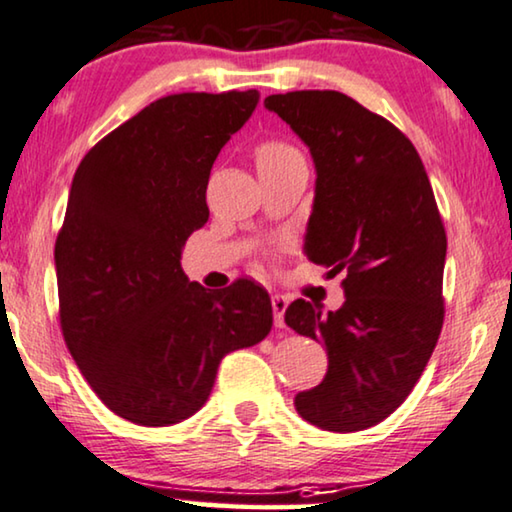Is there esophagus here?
Segmentation results:
<instances>
[{"label":"esophagus","instance_id":"obj_1","mask_svg":"<svg viewBox=\"0 0 512 512\" xmlns=\"http://www.w3.org/2000/svg\"><path fill=\"white\" fill-rule=\"evenodd\" d=\"M288 307V298L281 293L272 295V314H274V325L277 328H284V311Z\"/></svg>","mask_w":512,"mask_h":512}]
</instances>
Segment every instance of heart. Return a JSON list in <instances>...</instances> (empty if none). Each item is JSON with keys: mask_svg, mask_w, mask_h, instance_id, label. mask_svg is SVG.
Returning <instances> with one entry per match:
<instances>
[{"mask_svg": "<svg viewBox=\"0 0 512 512\" xmlns=\"http://www.w3.org/2000/svg\"><path fill=\"white\" fill-rule=\"evenodd\" d=\"M293 159H302V154L298 152V147L286 143V140H279V138L263 140V143L256 147V166L258 168L277 166V164H284V161H293Z\"/></svg>", "mask_w": 512, "mask_h": 512, "instance_id": "1", "label": "heart"}]
</instances>
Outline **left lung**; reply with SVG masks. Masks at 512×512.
Wrapping results in <instances>:
<instances>
[{
  "mask_svg": "<svg viewBox=\"0 0 512 512\" xmlns=\"http://www.w3.org/2000/svg\"><path fill=\"white\" fill-rule=\"evenodd\" d=\"M309 145L316 198L307 258L344 272L346 302L321 314L295 300L284 321L328 348V374L295 409L328 432L390 416L418 383L443 328L446 228L416 147L385 117L335 90L272 94Z\"/></svg>",
  "mask_w": 512,
  "mask_h": 512,
  "instance_id": "obj_1",
  "label": "left lung"
}]
</instances>
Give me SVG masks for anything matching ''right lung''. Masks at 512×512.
I'll use <instances>...</instances> for the list:
<instances>
[{"label": "right lung", "instance_id": "1", "mask_svg": "<svg viewBox=\"0 0 512 512\" xmlns=\"http://www.w3.org/2000/svg\"><path fill=\"white\" fill-rule=\"evenodd\" d=\"M256 103V90L161 96L73 175L55 242L59 325L96 397L136 425L194 416L221 358L272 330L263 286L205 291L180 268L184 242L210 217L214 159Z\"/></svg>", "mask_w": 512, "mask_h": 512}]
</instances>
